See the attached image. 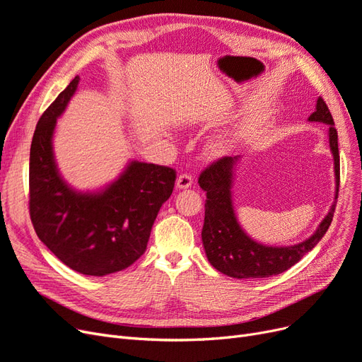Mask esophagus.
I'll return each mask as SVG.
<instances>
[{"label":"esophagus","instance_id":"esophagus-1","mask_svg":"<svg viewBox=\"0 0 362 362\" xmlns=\"http://www.w3.org/2000/svg\"><path fill=\"white\" fill-rule=\"evenodd\" d=\"M192 184H193V178L189 173H182L177 178V189H180V190L192 187Z\"/></svg>","mask_w":362,"mask_h":362}]
</instances>
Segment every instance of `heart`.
<instances>
[{
    "mask_svg": "<svg viewBox=\"0 0 362 362\" xmlns=\"http://www.w3.org/2000/svg\"><path fill=\"white\" fill-rule=\"evenodd\" d=\"M226 148H228V140L225 137H222V139H217L216 141H213L210 149H208V152H210L211 156L217 157V156H222L223 152L226 151Z\"/></svg>",
    "mask_w": 362,
    "mask_h": 362,
    "instance_id": "heart-1",
    "label": "heart"
}]
</instances>
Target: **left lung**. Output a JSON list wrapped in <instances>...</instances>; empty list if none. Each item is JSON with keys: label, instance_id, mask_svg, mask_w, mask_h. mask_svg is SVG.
<instances>
[{"label": "left lung", "instance_id": "8db88e82", "mask_svg": "<svg viewBox=\"0 0 362 362\" xmlns=\"http://www.w3.org/2000/svg\"><path fill=\"white\" fill-rule=\"evenodd\" d=\"M308 120L327 125V140H329V148L334 157L335 201L313 235L300 243L291 246H269L258 243L257 240L245 233L235 216L233 204L235 168L242 157H223L201 173L198 182L199 187L206 193L202 245L210 264L223 275L237 279L279 275L313 250L329 228L339 187L338 134L334 127L332 115L322 98L317 100L315 112Z\"/></svg>", "mask_w": 362, "mask_h": 362}]
</instances>
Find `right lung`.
Returning <instances> with one entry per match:
<instances>
[{
    "label": "right lung",
    "instance_id": "obj_1",
    "mask_svg": "<svg viewBox=\"0 0 362 362\" xmlns=\"http://www.w3.org/2000/svg\"><path fill=\"white\" fill-rule=\"evenodd\" d=\"M78 83L75 76L36 125L30 149V217L40 242L63 264L87 276H105L145 254L177 175L170 168L133 160L100 190L69 185L57 168L52 137Z\"/></svg>",
    "mask_w": 362,
    "mask_h": 362
}]
</instances>
